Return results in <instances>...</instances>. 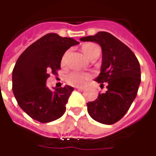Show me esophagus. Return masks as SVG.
I'll use <instances>...</instances> for the list:
<instances>
[{"instance_id":"34e87169","label":"esophagus","mask_w":156,"mask_h":156,"mask_svg":"<svg viewBox=\"0 0 156 156\" xmlns=\"http://www.w3.org/2000/svg\"><path fill=\"white\" fill-rule=\"evenodd\" d=\"M76 89L80 90V91H84V89H85V87H76Z\"/></svg>"}]
</instances>
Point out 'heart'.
Listing matches in <instances>:
<instances>
[{
	"label": "heart",
	"mask_w": 156,
	"mask_h": 156,
	"mask_svg": "<svg viewBox=\"0 0 156 156\" xmlns=\"http://www.w3.org/2000/svg\"><path fill=\"white\" fill-rule=\"evenodd\" d=\"M83 51L84 54L86 55L89 58H90L94 54L99 50V48L98 45L93 43H89V44H84L83 48ZM67 55H68V52H66L64 55L62 56L61 60L62 66H65L66 65V62H67ZM92 75L89 72H77V71H73L71 72L70 73L67 75L66 76V81L69 84L72 86H82L91 78Z\"/></svg>",
	"instance_id": "heart-1"
}]
</instances>
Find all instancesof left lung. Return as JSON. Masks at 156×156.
<instances>
[{"label": "left lung", "mask_w": 156, "mask_h": 156, "mask_svg": "<svg viewBox=\"0 0 156 156\" xmlns=\"http://www.w3.org/2000/svg\"><path fill=\"white\" fill-rule=\"evenodd\" d=\"M81 41L96 42L102 47L101 73L95 79L107 83V92L87 103L89 115L96 121L113 124L119 121L137 96L141 83L139 62L129 47L108 32L80 38Z\"/></svg>", "instance_id": "obj_1"}]
</instances>
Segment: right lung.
Returning <instances> with one entry per match:
<instances>
[{"instance_id":"right-lung-1","label":"right lung","mask_w":156,"mask_h":156,"mask_svg":"<svg viewBox=\"0 0 156 156\" xmlns=\"http://www.w3.org/2000/svg\"><path fill=\"white\" fill-rule=\"evenodd\" d=\"M78 44L72 38L49 33L19 56L13 70L12 89L19 107L31 118L48 123L64 114L73 87L66 85L50 90L46 80L50 73L58 74L65 52Z\"/></svg>"}]
</instances>
